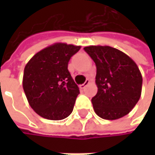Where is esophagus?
<instances>
[{"instance_id":"esophagus-1","label":"esophagus","mask_w":155,"mask_h":155,"mask_svg":"<svg viewBox=\"0 0 155 155\" xmlns=\"http://www.w3.org/2000/svg\"><path fill=\"white\" fill-rule=\"evenodd\" d=\"M89 84H90V80H86V81H85V82H84L83 84H81L79 87H80V89H81V90H83V89H85Z\"/></svg>"}]
</instances>
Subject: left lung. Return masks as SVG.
<instances>
[{
	"mask_svg": "<svg viewBox=\"0 0 155 155\" xmlns=\"http://www.w3.org/2000/svg\"><path fill=\"white\" fill-rule=\"evenodd\" d=\"M84 50L97 67V94L91 99L95 113L115 120L127 115L138 102L143 78L137 64L122 51L108 46H90Z\"/></svg>",
	"mask_w": 155,
	"mask_h": 155,
	"instance_id": "left-lung-1",
	"label": "left lung"
}]
</instances>
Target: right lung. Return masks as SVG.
<instances>
[{
	"label": "right lung",
	"instance_id": "right-lung-1",
	"mask_svg": "<svg viewBox=\"0 0 155 155\" xmlns=\"http://www.w3.org/2000/svg\"><path fill=\"white\" fill-rule=\"evenodd\" d=\"M80 48L54 43L38 52L26 64L23 90L28 104L40 117L61 120L72 113L80 91L67 67Z\"/></svg>",
	"mask_w": 155,
	"mask_h": 155
}]
</instances>
